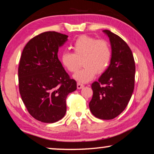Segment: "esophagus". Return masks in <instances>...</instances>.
<instances>
[{"label": "esophagus", "instance_id": "34e87169", "mask_svg": "<svg viewBox=\"0 0 154 154\" xmlns=\"http://www.w3.org/2000/svg\"><path fill=\"white\" fill-rule=\"evenodd\" d=\"M83 87H84V85L82 84V83H77V88L78 89H81V88H83Z\"/></svg>", "mask_w": 154, "mask_h": 154}]
</instances>
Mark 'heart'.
<instances>
[{
  "instance_id": "1",
  "label": "heart",
  "mask_w": 154,
  "mask_h": 154,
  "mask_svg": "<svg viewBox=\"0 0 154 154\" xmlns=\"http://www.w3.org/2000/svg\"><path fill=\"white\" fill-rule=\"evenodd\" d=\"M73 52L63 51L61 62L69 72L75 73L82 64L84 67L74 74L73 78L81 83L93 79L96 73H102L110 63L112 51L106 40L97 39L88 35H82L72 46Z\"/></svg>"
}]
</instances>
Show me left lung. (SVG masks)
Here are the masks:
<instances>
[{
    "label": "left lung",
    "mask_w": 154,
    "mask_h": 154,
    "mask_svg": "<svg viewBox=\"0 0 154 154\" xmlns=\"http://www.w3.org/2000/svg\"><path fill=\"white\" fill-rule=\"evenodd\" d=\"M112 48L110 64L92 83L93 97L89 103L92 114L97 118L112 119L125 110L134 88L135 63L131 50L120 37L107 29Z\"/></svg>",
    "instance_id": "1"
}]
</instances>
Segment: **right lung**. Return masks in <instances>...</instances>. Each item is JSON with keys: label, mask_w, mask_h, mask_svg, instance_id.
<instances>
[{"label": "right lung", "mask_w": 154, "mask_h": 154, "mask_svg": "<svg viewBox=\"0 0 154 154\" xmlns=\"http://www.w3.org/2000/svg\"><path fill=\"white\" fill-rule=\"evenodd\" d=\"M68 36L45 32L31 39L24 47L18 67L19 91L22 100L34 118L54 123L64 117L66 99L76 90L58 59L59 48Z\"/></svg>", "instance_id": "add662e5"}]
</instances>
